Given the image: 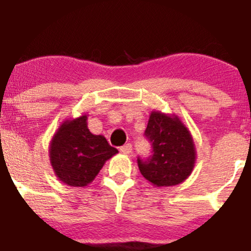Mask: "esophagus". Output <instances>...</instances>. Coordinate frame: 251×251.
I'll return each mask as SVG.
<instances>
[{
  "label": "esophagus",
  "instance_id": "esophagus-1",
  "mask_svg": "<svg viewBox=\"0 0 251 251\" xmlns=\"http://www.w3.org/2000/svg\"><path fill=\"white\" fill-rule=\"evenodd\" d=\"M132 151H133V147L131 143H126L124 144L123 147H120V151L124 154H130L132 153Z\"/></svg>",
  "mask_w": 251,
  "mask_h": 251
}]
</instances>
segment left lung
Returning <instances> with one entry per match:
<instances>
[{
	"label": "left lung",
	"instance_id": "1",
	"mask_svg": "<svg viewBox=\"0 0 251 251\" xmlns=\"http://www.w3.org/2000/svg\"><path fill=\"white\" fill-rule=\"evenodd\" d=\"M144 136L153 153L137 159L144 178L156 187L176 186L188 178L196 164V147L178 116L151 111Z\"/></svg>",
	"mask_w": 251,
	"mask_h": 251
}]
</instances>
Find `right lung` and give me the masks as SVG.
Masks as SVG:
<instances>
[{"label":"right lung","instance_id":"1","mask_svg":"<svg viewBox=\"0 0 251 251\" xmlns=\"http://www.w3.org/2000/svg\"><path fill=\"white\" fill-rule=\"evenodd\" d=\"M86 121L87 115L64 121L50 146V160L55 176L72 187L91 183L105 161L118 153L104 136L91 133Z\"/></svg>","mask_w":251,"mask_h":251}]
</instances>
